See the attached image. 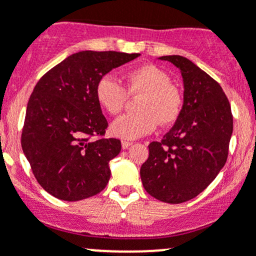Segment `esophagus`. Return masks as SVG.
<instances>
[{"mask_svg":"<svg viewBox=\"0 0 256 256\" xmlns=\"http://www.w3.org/2000/svg\"><path fill=\"white\" fill-rule=\"evenodd\" d=\"M131 144H132V142H130V141H122V142H121V147H122L124 150H126V148H128Z\"/></svg>","mask_w":256,"mask_h":256,"instance_id":"obj_1","label":"esophagus"}]
</instances>
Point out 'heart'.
<instances>
[{"mask_svg":"<svg viewBox=\"0 0 256 256\" xmlns=\"http://www.w3.org/2000/svg\"><path fill=\"white\" fill-rule=\"evenodd\" d=\"M126 88L112 76L99 79L95 89L96 100L102 109L112 115L121 112L128 99L141 96L138 114H128L116 118L110 126L114 136L125 140H135L148 135L157 124L172 125L180 115L183 96L180 90L171 82L166 72L158 66L146 64L126 74Z\"/></svg>","mask_w":256,"mask_h":256,"instance_id":"b5f03b06","label":"heart"}]
</instances>
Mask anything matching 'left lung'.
Returning a JSON list of instances; mask_svg holds the SVG:
<instances>
[{
	"mask_svg": "<svg viewBox=\"0 0 256 256\" xmlns=\"http://www.w3.org/2000/svg\"><path fill=\"white\" fill-rule=\"evenodd\" d=\"M177 66L183 79V106L162 141L148 144L140 176L148 194L178 204L197 197L228 158L233 115L220 85L190 59L160 56Z\"/></svg>",
	"mask_w": 256,
	"mask_h": 256,
	"instance_id": "8db88e82",
	"label": "left lung"
}]
</instances>
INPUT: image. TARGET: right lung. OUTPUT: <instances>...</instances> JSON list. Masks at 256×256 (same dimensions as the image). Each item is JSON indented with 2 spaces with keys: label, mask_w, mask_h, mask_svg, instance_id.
Returning a JSON list of instances; mask_svg holds the SVG:
<instances>
[{
  "label": "right lung",
  "mask_w": 256,
  "mask_h": 256,
  "mask_svg": "<svg viewBox=\"0 0 256 256\" xmlns=\"http://www.w3.org/2000/svg\"><path fill=\"white\" fill-rule=\"evenodd\" d=\"M138 53L82 50L47 72L26 110L22 150L43 190L62 200L92 197L106 187L109 162L120 154L118 138L104 136L108 121L96 100L100 78Z\"/></svg>",
  "instance_id": "1"
}]
</instances>
